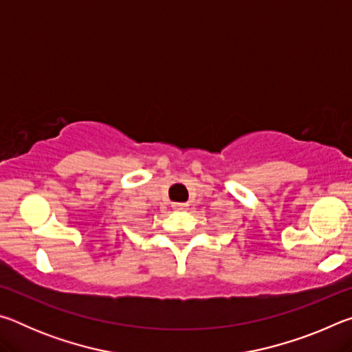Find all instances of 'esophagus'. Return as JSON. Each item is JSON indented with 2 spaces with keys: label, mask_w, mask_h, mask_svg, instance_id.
<instances>
[{
  "label": "esophagus",
  "mask_w": 352,
  "mask_h": 352,
  "mask_svg": "<svg viewBox=\"0 0 352 352\" xmlns=\"http://www.w3.org/2000/svg\"><path fill=\"white\" fill-rule=\"evenodd\" d=\"M172 208H174L175 211H186L188 205L186 204H174V205H172Z\"/></svg>",
  "instance_id": "34e87169"
}]
</instances>
